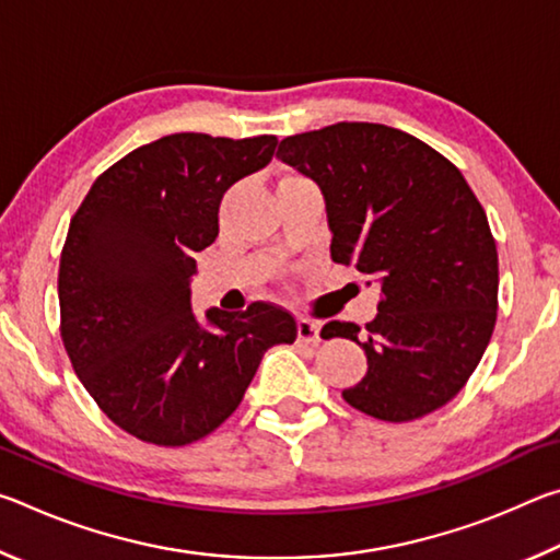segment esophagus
<instances>
[{
	"label": "esophagus",
	"instance_id": "34e87169",
	"mask_svg": "<svg viewBox=\"0 0 560 560\" xmlns=\"http://www.w3.org/2000/svg\"><path fill=\"white\" fill-rule=\"evenodd\" d=\"M299 340L301 343H318L320 340V324L308 318H299Z\"/></svg>",
	"mask_w": 560,
	"mask_h": 560
}]
</instances>
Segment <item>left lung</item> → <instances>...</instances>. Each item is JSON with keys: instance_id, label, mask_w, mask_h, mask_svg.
I'll return each mask as SVG.
<instances>
[{"instance_id": "left-lung-1", "label": "left lung", "mask_w": 560, "mask_h": 560, "mask_svg": "<svg viewBox=\"0 0 560 560\" xmlns=\"http://www.w3.org/2000/svg\"><path fill=\"white\" fill-rule=\"evenodd\" d=\"M277 158L324 195L330 259L381 283L365 334L340 320L320 330L365 350L368 373L343 400L385 422L447 405L497 324V244L467 179L422 140L377 122L283 138Z\"/></svg>"}]
</instances>
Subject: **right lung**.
<instances>
[{
    "label": "right lung",
    "mask_w": 560,
    "mask_h": 560,
    "mask_svg": "<svg viewBox=\"0 0 560 560\" xmlns=\"http://www.w3.org/2000/svg\"><path fill=\"white\" fill-rule=\"evenodd\" d=\"M279 140L175 132L108 167L61 252V338L89 395L132 438L183 447L240 407L264 353L293 343L271 303L192 314L195 254L220 234L226 189L267 167Z\"/></svg>",
    "instance_id": "right-lung-1"
}]
</instances>
